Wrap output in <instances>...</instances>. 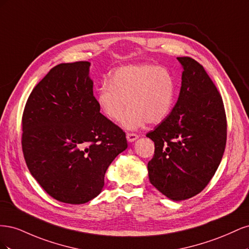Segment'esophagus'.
Listing matches in <instances>:
<instances>
[{
    "instance_id": "esophagus-1",
    "label": "esophagus",
    "mask_w": 249,
    "mask_h": 249,
    "mask_svg": "<svg viewBox=\"0 0 249 249\" xmlns=\"http://www.w3.org/2000/svg\"><path fill=\"white\" fill-rule=\"evenodd\" d=\"M137 138H138V135H136V134H134V133H127L126 134V139L129 142H134Z\"/></svg>"
}]
</instances>
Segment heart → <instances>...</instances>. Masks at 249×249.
Wrapping results in <instances>:
<instances>
[{
	"mask_svg": "<svg viewBox=\"0 0 249 249\" xmlns=\"http://www.w3.org/2000/svg\"><path fill=\"white\" fill-rule=\"evenodd\" d=\"M176 82L170 71L153 64L127 65L104 81L96 93L103 114L113 122L122 117V126L136 131L147 123H162L171 111Z\"/></svg>",
	"mask_w": 249,
	"mask_h": 249,
	"instance_id": "1",
	"label": "heart"
}]
</instances>
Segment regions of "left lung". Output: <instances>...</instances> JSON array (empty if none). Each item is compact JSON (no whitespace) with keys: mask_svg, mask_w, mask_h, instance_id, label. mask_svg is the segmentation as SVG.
Masks as SVG:
<instances>
[{"mask_svg":"<svg viewBox=\"0 0 249 249\" xmlns=\"http://www.w3.org/2000/svg\"><path fill=\"white\" fill-rule=\"evenodd\" d=\"M182 86L170 114L146 137L155 142L147 164L149 182L178 201L201 192L221 162L227 143L222 97L202 65L178 57Z\"/></svg>","mask_w":249,"mask_h":249,"instance_id":"1","label":"left lung"}]
</instances>
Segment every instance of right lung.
I'll list each match as a JSON object with an SVG mask.
<instances>
[{
	"instance_id": "add662e5",
	"label": "right lung",
	"mask_w": 249,
	"mask_h": 249,
	"mask_svg": "<svg viewBox=\"0 0 249 249\" xmlns=\"http://www.w3.org/2000/svg\"><path fill=\"white\" fill-rule=\"evenodd\" d=\"M89 67L88 61L53 67L22 114L30 172L53 198L71 205L102 192L109 165L127 147L124 132L100 112Z\"/></svg>"
}]
</instances>
